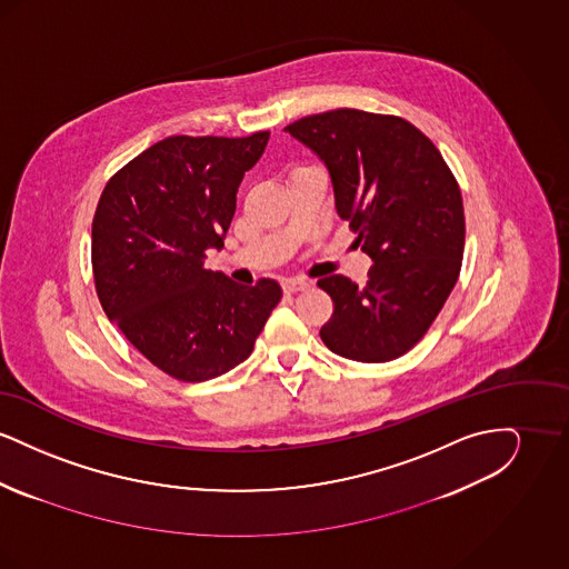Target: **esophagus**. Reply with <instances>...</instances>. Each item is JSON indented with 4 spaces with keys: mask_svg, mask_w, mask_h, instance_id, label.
<instances>
[{
    "mask_svg": "<svg viewBox=\"0 0 569 569\" xmlns=\"http://www.w3.org/2000/svg\"><path fill=\"white\" fill-rule=\"evenodd\" d=\"M311 283L309 281H305V279H286V281H281V288H283V292L286 295H295V292H302V290H307Z\"/></svg>",
    "mask_w": 569,
    "mask_h": 569,
    "instance_id": "34e87169",
    "label": "esophagus"
}]
</instances>
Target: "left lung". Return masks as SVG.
<instances>
[{"label": "left lung", "mask_w": 569, "mask_h": 569, "mask_svg": "<svg viewBox=\"0 0 569 569\" xmlns=\"http://www.w3.org/2000/svg\"><path fill=\"white\" fill-rule=\"evenodd\" d=\"M330 174L337 216L373 267L365 286L318 281L335 302L320 337L330 352L388 362L433 325L459 279L465 213L459 183L433 142L401 117L339 109L286 128Z\"/></svg>", "instance_id": "1"}]
</instances>
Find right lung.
Segmentation results:
<instances>
[{
    "mask_svg": "<svg viewBox=\"0 0 569 569\" xmlns=\"http://www.w3.org/2000/svg\"><path fill=\"white\" fill-rule=\"evenodd\" d=\"M269 136L163 138L100 196L91 228L98 298L136 350L172 378L204 381L241 365L281 300L272 279L239 286L204 269Z\"/></svg>",
    "mask_w": 569,
    "mask_h": 569,
    "instance_id": "right-lung-1",
    "label": "right lung"
}]
</instances>
